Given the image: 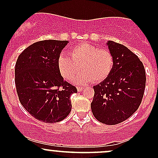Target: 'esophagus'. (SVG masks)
Wrapping results in <instances>:
<instances>
[{"mask_svg":"<svg viewBox=\"0 0 158 158\" xmlns=\"http://www.w3.org/2000/svg\"><path fill=\"white\" fill-rule=\"evenodd\" d=\"M84 89V87H79L78 86L77 87V91L78 92H81V91H82Z\"/></svg>","mask_w":158,"mask_h":158,"instance_id":"obj_1","label":"esophagus"}]
</instances>
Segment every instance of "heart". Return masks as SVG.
Returning <instances> with one entry per match:
<instances>
[{
    "label": "heart",
    "mask_w": 158,
    "mask_h": 158,
    "mask_svg": "<svg viewBox=\"0 0 158 158\" xmlns=\"http://www.w3.org/2000/svg\"><path fill=\"white\" fill-rule=\"evenodd\" d=\"M69 56L61 54L58 57L57 66L60 74L66 80H72L77 85H83L92 81L102 82L111 73L114 59L108 49H98L89 44H78L69 49Z\"/></svg>",
    "instance_id": "1"
}]
</instances>
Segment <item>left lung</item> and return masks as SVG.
<instances>
[{"label": "left lung", "mask_w": 158, "mask_h": 158, "mask_svg": "<svg viewBox=\"0 0 158 158\" xmlns=\"http://www.w3.org/2000/svg\"><path fill=\"white\" fill-rule=\"evenodd\" d=\"M114 59L111 73L105 80L93 86L91 109L98 122L109 125L124 122L141 105L146 83L143 63L124 45L106 43Z\"/></svg>", "instance_id": "1"}]
</instances>
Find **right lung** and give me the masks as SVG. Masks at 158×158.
<instances>
[{"instance_id":"right-lung-1","label":"right lung","mask_w":158,"mask_h":158,"mask_svg":"<svg viewBox=\"0 0 158 158\" xmlns=\"http://www.w3.org/2000/svg\"><path fill=\"white\" fill-rule=\"evenodd\" d=\"M67 40L39 41L26 48L15 65L19 100L37 120L56 123L71 111L70 96L77 89L63 79L57 60Z\"/></svg>"}]
</instances>
